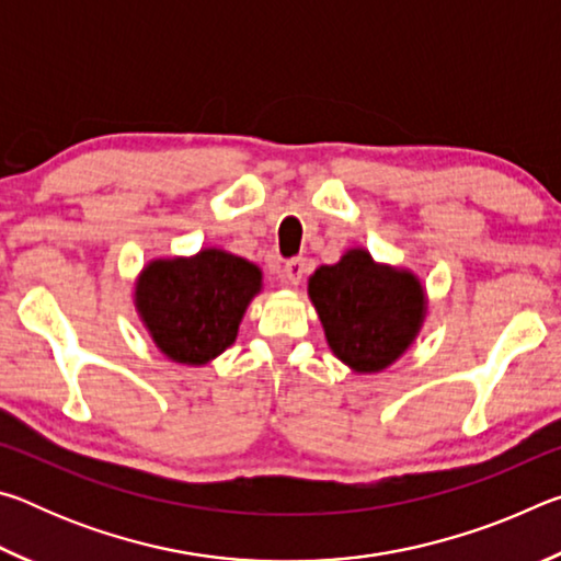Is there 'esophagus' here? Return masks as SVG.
<instances>
[{"label": "esophagus", "mask_w": 561, "mask_h": 561, "mask_svg": "<svg viewBox=\"0 0 561 561\" xmlns=\"http://www.w3.org/2000/svg\"><path fill=\"white\" fill-rule=\"evenodd\" d=\"M304 274H307V262H304L301 257H291L284 262L282 282L287 284V287H297V284L304 279Z\"/></svg>", "instance_id": "obj_1"}]
</instances>
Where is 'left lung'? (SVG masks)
Segmentation results:
<instances>
[{
    "mask_svg": "<svg viewBox=\"0 0 561 561\" xmlns=\"http://www.w3.org/2000/svg\"><path fill=\"white\" fill-rule=\"evenodd\" d=\"M309 297L336 358L358 374L391 366L423 324L425 297L415 274L376 264L366 250L319 267Z\"/></svg>",
    "mask_w": 561,
    "mask_h": 561,
    "instance_id": "left-lung-1",
    "label": "left lung"
}]
</instances>
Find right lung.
<instances>
[{
    "instance_id": "right-lung-1",
    "label": "right lung",
    "mask_w": 561,
    "mask_h": 561,
    "mask_svg": "<svg viewBox=\"0 0 561 561\" xmlns=\"http://www.w3.org/2000/svg\"><path fill=\"white\" fill-rule=\"evenodd\" d=\"M262 289L252 262L222 250L156 260L136 287L138 314L175 364L203 366L232 346L247 304Z\"/></svg>"
}]
</instances>
